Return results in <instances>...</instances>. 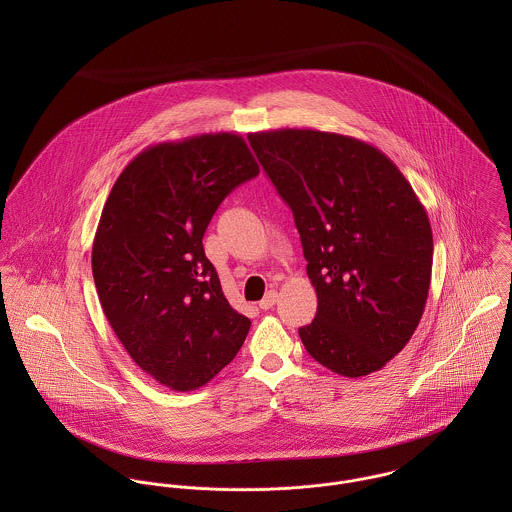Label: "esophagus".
<instances>
[{
    "mask_svg": "<svg viewBox=\"0 0 512 512\" xmlns=\"http://www.w3.org/2000/svg\"><path fill=\"white\" fill-rule=\"evenodd\" d=\"M276 301H278V292L276 290H270V292L264 295V299L260 301V309H272L274 305H276Z\"/></svg>",
    "mask_w": 512,
    "mask_h": 512,
    "instance_id": "obj_1",
    "label": "esophagus"
}]
</instances>
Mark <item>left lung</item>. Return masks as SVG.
<instances>
[{
	"label": "left lung",
	"mask_w": 512,
	"mask_h": 512,
	"mask_svg": "<svg viewBox=\"0 0 512 512\" xmlns=\"http://www.w3.org/2000/svg\"><path fill=\"white\" fill-rule=\"evenodd\" d=\"M248 140L292 209L317 293L303 347L341 376L380 370L426 307L434 238L424 205L392 159L357 138L284 128Z\"/></svg>",
	"instance_id": "obj_1"
}]
</instances>
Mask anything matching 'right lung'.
Returning <instances> with one entry per match:
<instances>
[{
  "instance_id": "add662e5",
  "label": "right lung",
  "mask_w": 512,
  "mask_h": 512,
  "mask_svg": "<svg viewBox=\"0 0 512 512\" xmlns=\"http://www.w3.org/2000/svg\"><path fill=\"white\" fill-rule=\"evenodd\" d=\"M258 173L242 136L201 134L146 147L104 203L92 244L102 311L134 363L171 390L205 386L248 335L203 234L224 197Z\"/></svg>"
}]
</instances>
